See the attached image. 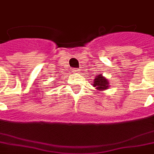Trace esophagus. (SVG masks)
<instances>
[{
	"label": "esophagus",
	"mask_w": 154,
	"mask_h": 154,
	"mask_svg": "<svg viewBox=\"0 0 154 154\" xmlns=\"http://www.w3.org/2000/svg\"><path fill=\"white\" fill-rule=\"evenodd\" d=\"M79 72V69H73V72H74V73H77V72Z\"/></svg>",
	"instance_id": "esophagus-1"
}]
</instances>
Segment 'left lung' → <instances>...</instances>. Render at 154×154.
I'll return each instance as SVG.
<instances>
[{
  "label": "left lung",
  "mask_w": 154,
  "mask_h": 154,
  "mask_svg": "<svg viewBox=\"0 0 154 154\" xmlns=\"http://www.w3.org/2000/svg\"><path fill=\"white\" fill-rule=\"evenodd\" d=\"M109 82L105 77H104L101 74H98L96 76V77L94 80V84L93 86L96 88V89L101 91V90H105L109 88Z\"/></svg>",
  "instance_id": "left-lung-1"
}]
</instances>
